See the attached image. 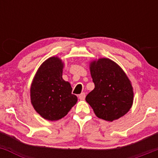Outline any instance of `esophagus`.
<instances>
[{
	"label": "esophagus",
	"mask_w": 158,
	"mask_h": 158,
	"mask_svg": "<svg viewBox=\"0 0 158 158\" xmlns=\"http://www.w3.org/2000/svg\"><path fill=\"white\" fill-rule=\"evenodd\" d=\"M78 97H79V99H80V100H84L85 98V93H81V94H79V96H78Z\"/></svg>",
	"instance_id": "obj_1"
}]
</instances>
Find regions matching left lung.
<instances>
[{
	"mask_svg": "<svg viewBox=\"0 0 158 158\" xmlns=\"http://www.w3.org/2000/svg\"><path fill=\"white\" fill-rule=\"evenodd\" d=\"M95 85L85 100L99 118L112 122L124 116L133 104L131 81L117 63L102 58L90 64Z\"/></svg>",
	"mask_w": 158,
	"mask_h": 158,
	"instance_id": "obj_1",
	"label": "left lung"
}]
</instances>
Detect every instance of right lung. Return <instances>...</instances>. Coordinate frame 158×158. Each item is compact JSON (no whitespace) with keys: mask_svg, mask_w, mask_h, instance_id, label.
Masks as SVG:
<instances>
[{"mask_svg":"<svg viewBox=\"0 0 158 158\" xmlns=\"http://www.w3.org/2000/svg\"><path fill=\"white\" fill-rule=\"evenodd\" d=\"M63 68L59 58H49L36 72L30 88L34 109L48 120L61 119L77 102L71 85L62 79Z\"/></svg>","mask_w":158,"mask_h":158,"instance_id":"add662e5","label":"right lung"}]
</instances>
